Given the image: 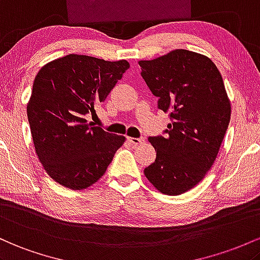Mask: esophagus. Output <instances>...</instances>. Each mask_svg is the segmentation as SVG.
I'll return each instance as SVG.
<instances>
[{
	"label": "esophagus",
	"mask_w": 260,
	"mask_h": 260,
	"mask_svg": "<svg viewBox=\"0 0 260 260\" xmlns=\"http://www.w3.org/2000/svg\"><path fill=\"white\" fill-rule=\"evenodd\" d=\"M142 141H144V140L139 139V138H127V142L131 145H139V144H141Z\"/></svg>",
	"instance_id": "34e87169"
}]
</instances>
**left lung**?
Masks as SVG:
<instances>
[{
	"label": "left lung",
	"mask_w": 260,
	"mask_h": 260,
	"mask_svg": "<svg viewBox=\"0 0 260 260\" xmlns=\"http://www.w3.org/2000/svg\"><path fill=\"white\" fill-rule=\"evenodd\" d=\"M139 65L157 107L171 119L163 135L148 138L157 154L144 173L161 193L183 194L214 165L229 127L222 77L209 57L184 49Z\"/></svg>",
	"instance_id": "left-lung-1"
}]
</instances>
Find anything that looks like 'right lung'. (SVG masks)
<instances>
[{"label": "right lung", "mask_w": 260, "mask_h": 260, "mask_svg": "<svg viewBox=\"0 0 260 260\" xmlns=\"http://www.w3.org/2000/svg\"><path fill=\"white\" fill-rule=\"evenodd\" d=\"M126 60L106 61L67 55L40 69L27 106L31 138L39 161L55 182L86 189L106 173L124 136L88 124L97 104L106 101Z\"/></svg>", "instance_id": "right-lung-1"}]
</instances>
